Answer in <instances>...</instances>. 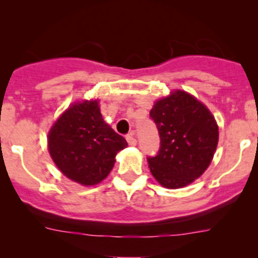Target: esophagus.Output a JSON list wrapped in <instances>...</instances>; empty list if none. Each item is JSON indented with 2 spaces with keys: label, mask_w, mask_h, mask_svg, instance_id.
Segmentation results:
<instances>
[{
  "label": "esophagus",
  "mask_w": 258,
  "mask_h": 258,
  "mask_svg": "<svg viewBox=\"0 0 258 258\" xmlns=\"http://www.w3.org/2000/svg\"><path fill=\"white\" fill-rule=\"evenodd\" d=\"M126 140H127V142H128L130 146H136L137 145V140H136V137H135V132H131L130 135H127Z\"/></svg>",
  "instance_id": "34e87169"
}]
</instances>
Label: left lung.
<instances>
[{
	"label": "left lung",
	"instance_id": "obj_1",
	"mask_svg": "<svg viewBox=\"0 0 258 258\" xmlns=\"http://www.w3.org/2000/svg\"><path fill=\"white\" fill-rule=\"evenodd\" d=\"M161 139L156 157L148 168L165 188L191 184L209 168L218 144V124L205 103L191 93L172 90L151 108Z\"/></svg>",
	"mask_w": 258,
	"mask_h": 258
}]
</instances>
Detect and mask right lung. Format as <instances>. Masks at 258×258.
Masks as SVG:
<instances>
[{"label": "right lung", "instance_id": "1", "mask_svg": "<svg viewBox=\"0 0 258 258\" xmlns=\"http://www.w3.org/2000/svg\"><path fill=\"white\" fill-rule=\"evenodd\" d=\"M56 167L76 183L95 186L112 171L126 140L106 123L98 98L71 103L52 123L47 135Z\"/></svg>", "mask_w": 258, "mask_h": 258}]
</instances>
